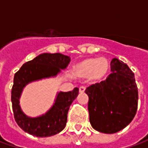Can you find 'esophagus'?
Wrapping results in <instances>:
<instances>
[{
    "instance_id": "obj_1",
    "label": "esophagus",
    "mask_w": 148,
    "mask_h": 148,
    "mask_svg": "<svg viewBox=\"0 0 148 148\" xmlns=\"http://www.w3.org/2000/svg\"><path fill=\"white\" fill-rule=\"evenodd\" d=\"M85 90H86V87L81 86L80 88H79V93H84V92H85Z\"/></svg>"
}]
</instances>
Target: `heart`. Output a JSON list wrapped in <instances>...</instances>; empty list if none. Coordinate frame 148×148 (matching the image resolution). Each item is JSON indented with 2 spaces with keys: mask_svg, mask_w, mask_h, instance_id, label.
Wrapping results in <instances>:
<instances>
[{
  "mask_svg": "<svg viewBox=\"0 0 148 148\" xmlns=\"http://www.w3.org/2000/svg\"><path fill=\"white\" fill-rule=\"evenodd\" d=\"M110 62L106 58L91 57L77 62L73 66V73L79 77H90L94 81H102L110 72Z\"/></svg>",
  "mask_w": 148,
  "mask_h": 148,
  "instance_id": "1",
  "label": "heart"
}]
</instances>
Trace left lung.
Masks as SVG:
<instances>
[{
	"label": "left lung",
	"mask_w": 148,
	"mask_h": 148,
	"mask_svg": "<svg viewBox=\"0 0 148 148\" xmlns=\"http://www.w3.org/2000/svg\"><path fill=\"white\" fill-rule=\"evenodd\" d=\"M106 81L92 85L85 93L89 97L90 121L95 130L112 134L122 130L133 120L138 107L135 75L122 61L113 58Z\"/></svg>",
	"instance_id": "8db88e82"
}]
</instances>
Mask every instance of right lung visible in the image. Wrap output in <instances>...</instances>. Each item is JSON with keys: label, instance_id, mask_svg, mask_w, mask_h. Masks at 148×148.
Returning <instances> with one entry per match:
<instances>
[{"label": "right lung", "instance_id": "1", "mask_svg": "<svg viewBox=\"0 0 148 148\" xmlns=\"http://www.w3.org/2000/svg\"><path fill=\"white\" fill-rule=\"evenodd\" d=\"M70 56L60 53H44L25 62L15 74L12 88V105L15 121L27 133L37 137L54 136L64 129L70 106L78 95V88L70 92L58 93L52 108L45 115L36 118L27 116L22 112L19 99L24 87L31 82L55 76L61 69L66 68Z\"/></svg>", "mask_w": 148, "mask_h": 148}]
</instances>
